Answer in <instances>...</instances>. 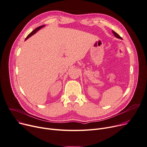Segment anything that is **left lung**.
Here are the masks:
<instances>
[{
	"label": "left lung",
	"instance_id": "8db88e82",
	"mask_svg": "<svg viewBox=\"0 0 147 147\" xmlns=\"http://www.w3.org/2000/svg\"><path fill=\"white\" fill-rule=\"evenodd\" d=\"M112 32H113V34H114V35L116 37V38H119V39H121V40H122V38H121V36H120L118 34H117L116 32H115V31H112Z\"/></svg>",
	"mask_w": 147,
	"mask_h": 147
}]
</instances>
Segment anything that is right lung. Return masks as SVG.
<instances>
[{
    "label": "right lung",
    "mask_w": 147,
    "mask_h": 147,
    "mask_svg": "<svg viewBox=\"0 0 147 147\" xmlns=\"http://www.w3.org/2000/svg\"><path fill=\"white\" fill-rule=\"evenodd\" d=\"M44 25H42V26H39V27H37L36 29H34V30L33 31H32L30 34H29L27 36V37H26V39H25V40H26L28 38H29L30 36H31L32 35H34V34H35V33L36 32V31H38V30H40V29L41 28H42L44 27Z\"/></svg>",
    "instance_id": "obj_1"
}]
</instances>
